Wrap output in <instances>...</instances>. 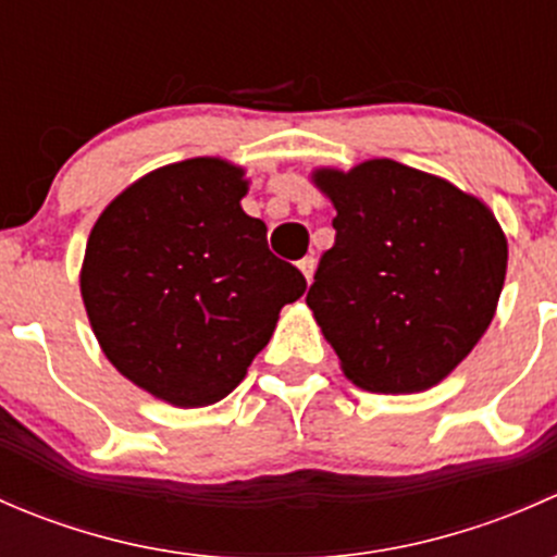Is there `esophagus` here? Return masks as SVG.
Listing matches in <instances>:
<instances>
[{"mask_svg":"<svg viewBox=\"0 0 557 557\" xmlns=\"http://www.w3.org/2000/svg\"><path fill=\"white\" fill-rule=\"evenodd\" d=\"M299 269H301V274H305L307 280H312V272H314V258L312 256H305L299 261Z\"/></svg>","mask_w":557,"mask_h":557,"instance_id":"34e87169","label":"esophagus"}]
</instances>
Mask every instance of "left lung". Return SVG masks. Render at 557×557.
<instances>
[{"instance_id": "obj_1", "label": "left lung", "mask_w": 557, "mask_h": 557, "mask_svg": "<svg viewBox=\"0 0 557 557\" xmlns=\"http://www.w3.org/2000/svg\"><path fill=\"white\" fill-rule=\"evenodd\" d=\"M334 201L336 239L307 305L363 391L418 393L474 350L496 314L507 237L476 196L447 180L372 159L314 170Z\"/></svg>"}]
</instances>
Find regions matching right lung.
Returning <instances> with one entry per match:
<instances>
[{
  "label": "right lung",
  "mask_w": 557,
  "mask_h": 557,
  "mask_svg": "<svg viewBox=\"0 0 557 557\" xmlns=\"http://www.w3.org/2000/svg\"><path fill=\"white\" fill-rule=\"evenodd\" d=\"M243 177L223 159L161 166L115 196L88 237L81 294L104 356L174 407L226 398L307 290L239 205Z\"/></svg>",
  "instance_id": "add662e5"
}]
</instances>
